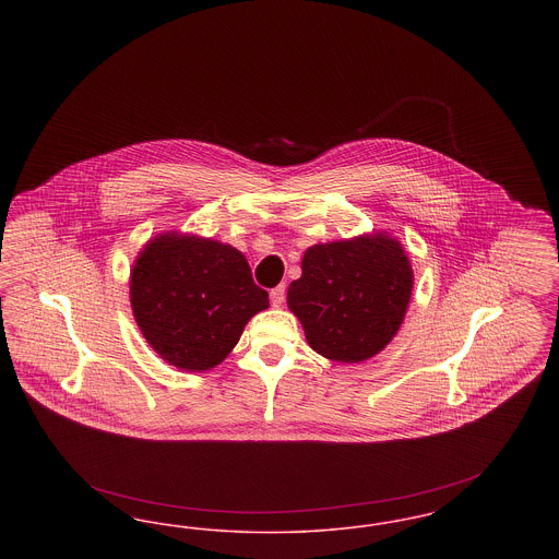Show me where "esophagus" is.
I'll return each instance as SVG.
<instances>
[{"label": "esophagus", "mask_w": 559, "mask_h": 559, "mask_svg": "<svg viewBox=\"0 0 559 559\" xmlns=\"http://www.w3.org/2000/svg\"><path fill=\"white\" fill-rule=\"evenodd\" d=\"M285 285H278V287H274L272 292H270V301H272V306L274 308H278V306H283V301H285Z\"/></svg>", "instance_id": "34e87169"}]
</instances>
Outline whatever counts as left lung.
<instances>
[{
  "instance_id": "obj_1",
  "label": "left lung",
  "mask_w": 559,
  "mask_h": 559,
  "mask_svg": "<svg viewBox=\"0 0 559 559\" xmlns=\"http://www.w3.org/2000/svg\"><path fill=\"white\" fill-rule=\"evenodd\" d=\"M413 281L400 240L379 230L308 247L287 306L320 356L365 362L396 337Z\"/></svg>"
}]
</instances>
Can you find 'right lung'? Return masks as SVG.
Instances as JSON below:
<instances>
[{"label": "right lung", "mask_w": 559, "mask_h": 559, "mask_svg": "<svg viewBox=\"0 0 559 559\" xmlns=\"http://www.w3.org/2000/svg\"><path fill=\"white\" fill-rule=\"evenodd\" d=\"M130 301L146 344L190 372L217 367L245 324L270 306L239 249L178 230L142 247L130 272Z\"/></svg>", "instance_id": "right-lung-1"}]
</instances>
